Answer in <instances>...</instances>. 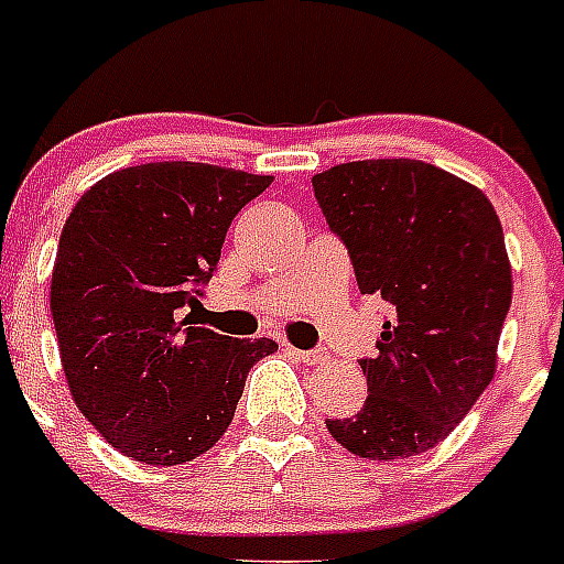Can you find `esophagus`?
<instances>
[{
    "label": "esophagus",
    "mask_w": 564,
    "mask_h": 564,
    "mask_svg": "<svg viewBox=\"0 0 564 564\" xmlns=\"http://www.w3.org/2000/svg\"><path fill=\"white\" fill-rule=\"evenodd\" d=\"M286 351H290L295 360H301V364H307V367H316V364H325V360H328L325 351H304V349H295V346H286Z\"/></svg>",
    "instance_id": "esophagus-1"
}]
</instances>
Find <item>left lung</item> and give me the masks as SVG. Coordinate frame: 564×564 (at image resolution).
Listing matches in <instances>:
<instances>
[{
	"label": "left lung",
	"instance_id": "left-lung-1",
	"mask_svg": "<svg viewBox=\"0 0 564 564\" xmlns=\"http://www.w3.org/2000/svg\"><path fill=\"white\" fill-rule=\"evenodd\" d=\"M330 230L346 242L360 295L390 307L369 397L325 420L351 455L393 462L441 444L497 372L511 263L491 200L420 159L343 162L313 177Z\"/></svg>",
	"mask_w": 564,
	"mask_h": 564
}]
</instances>
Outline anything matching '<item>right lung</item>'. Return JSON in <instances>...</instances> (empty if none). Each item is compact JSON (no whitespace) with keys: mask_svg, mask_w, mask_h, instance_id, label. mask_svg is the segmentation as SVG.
<instances>
[{"mask_svg":"<svg viewBox=\"0 0 564 564\" xmlns=\"http://www.w3.org/2000/svg\"><path fill=\"white\" fill-rule=\"evenodd\" d=\"M272 186L206 162H148L94 183L64 221L50 286L70 397L118 453L153 467L218 444L248 369L274 339L183 319L213 278L227 227Z\"/></svg>","mask_w":564,"mask_h":564,"instance_id":"1","label":"right lung"}]
</instances>
